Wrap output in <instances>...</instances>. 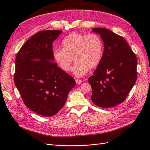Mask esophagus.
Returning <instances> with one entry per match:
<instances>
[{
    "label": "esophagus",
    "mask_w": 150,
    "mask_h": 150,
    "mask_svg": "<svg viewBox=\"0 0 150 150\" xmlns=\"http://www.w3.org/2000/svg\"><path fill=\"white\" fill-rule=\"evenodd\" d=\"M75 81H76V83L77 85L81 84V83H82V82H83V81L81 80H79V79H75Z\"/></svg>",
    "instance_id": "34e87169"
}]
</instances>
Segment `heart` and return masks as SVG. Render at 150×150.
Masks as SVG:
<instances>
[{"instance_id": "heart-1", "label": "heart", "mask_w": 150, "mask_h": 150, "mask_svg": "<svg viewBox=\"0 0 150 150\" xmlns=\"http://www.w3.org/2000/svg\"><path fill=\"white\" fill-rule=\"evenodd\" d=\"M62 44L63 49L54 50V59L61 69L67 72L71 69L74 57L76 62L72 70L76 76L85 75L88 69L95 68L102 59L103 42L95 33H71L64 39Z\"/></svg>"}]
</instances>
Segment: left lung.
Instances as JSON below:
<instances>
[{"instance_id": "left-lung-1", "label": "left lung", "mask_w": 150, "mask_h": 150, "mask_svg": "<svg viewBox=\"0 0 150 150\" xmlns=\"http://www.w3.org/2000/svg\"><path fill=\"white\" fill-rule=\"evenodd\" d=\"M104 42L102 59L88 79L91 100L97 106L111 108L124 102L137 78V59L125 39L106 28H96Z\"/></svg>"}]
</instances>
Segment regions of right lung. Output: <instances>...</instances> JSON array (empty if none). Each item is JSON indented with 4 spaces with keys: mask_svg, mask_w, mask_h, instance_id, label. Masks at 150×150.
Returning <instances> with one entry per match:
<instances>
[{
    "mask_svg": "<svg viewBox=\"0 0 150 150\" xmlns=\"http://www.w3.org/2000/svg\"><path fill=\"white\" fill-rule=\"evenodd\" d=\"M62 31L44 30L32 36L15 59L14 82L26 106L51 117L63 108L74 79L54 62L52 43Z\"/></svg>",
    "mask_w": 150,
    "mask_h": 150,
    "instance_id": "right-lung-1",
    "label": "right lung"
}]
</instances>
